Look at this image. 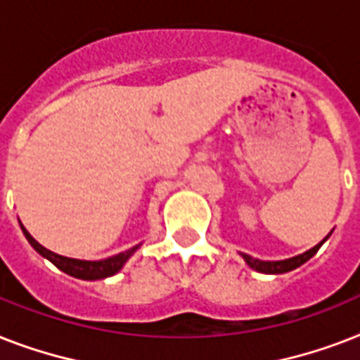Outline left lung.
Wrapping results in <instances>:
<instances>
[{
  "label": "left lung",
  "mask_w": 360,
  "mask_h": 360,
  "mask_svg": "<svg viewBox=\"0 0 360 360\" xmlns=\"http://www.w3.org/2000/svg\"><path fill=\"white\" fill-rule=\"evenodd\" d=\"M333 233V231H330ZM330 233L327 237H325L321 243H318L316 246H312L310 250L302 252V254H299V256H293V257H288V259H278V262H263V259H257V257H252L248 256V254H240V257L245 259L246 265L250 269H254V271H257V273H263V274H282V273H290V271H293V269L301 267L302 263H307L310 257L316 254V252L319 250V246L323 245L325 240L329 239Z\"/></svg>",
  "instance_id": "8db88e82"
}]
</instances>
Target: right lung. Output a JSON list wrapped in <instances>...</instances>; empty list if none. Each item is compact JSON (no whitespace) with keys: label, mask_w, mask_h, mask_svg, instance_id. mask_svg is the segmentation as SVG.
<instances>
[{"label":"right lung","mask_w":360,"mask_h":360,"mask_svg":"<svg viewBox=\"0 0 360 360\" xmlns=\"http://www.w3.org/2000/svg\"><path fill=\"white\" fill-rule=\"evenodd\" d=\"M20 228L24 231L27 243H30L42 257H46L48 262H52L59 271H63V273L70 274V276H75V278L80 280H103L108 278V276H114L115 273H120L121 269H123L124 263L129 262V257L141 246L140 243V245L132 246L129 250L120 252V254H115V256L104 257V259H95V262H91V259H76V257L59 256L56 252L44 248L41 243H37V240L31 237V233L25 230L22 222H20Z\"/></svg>","instance_id":"1"}]
</instances>
